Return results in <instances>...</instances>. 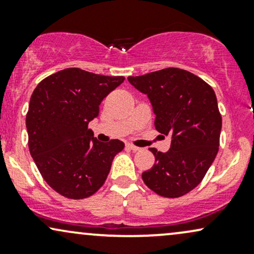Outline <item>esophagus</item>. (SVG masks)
<instances>
[{
	"label": "esophagus",
	"mask_w": 254,
	"mask_h": 254,
	"mask_svg": "<svg viewBox=\"0 0 254 254\" xmlns=\"http://www.w3.org/2000/svg\"><path fill=\"white\" fill-rule=\"evenodd\" d=\"M127 149L132 150V151H138L139 149H141V148L136 147V145H133V144H130V143H127Z\"/></svg>",
	"instance_id": "34e87169"
}]
</instances>
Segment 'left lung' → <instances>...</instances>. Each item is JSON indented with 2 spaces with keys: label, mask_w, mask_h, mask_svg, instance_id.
<instances>
[{
  "label": "left lung",
  "mask_w": 254,
  "mask_h": 254,
  "mask_svg": "<svg viewBox=\"0 0 254 254\" xmlns=\"http://www.w3.org/2000/svg\"><path fill=\"white\" fill-rule=\"evenodd\" d=\"M127 80L149 98L156 130L172 136L166 153L150 148L155 164L142 173V179L160 196L182 197L202 182L218 151L222 118L214 89L179 68Z\"/></svg>",
  "instance_id": "1"
}]
</instances>
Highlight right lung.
Listing matches in <instances>:
<instances>
[{"instance_id":"obj_1","label":"right lung","mask_w":254,"mask_h":254,"mask_svg":"<svg viewBox=\"0 0 254 254\" xmlns=\"http://www.w3.org/2000/svg\"><path fill=\"white\" fill-rule=\"evenodd\" d=\"M124 80L68 68L44 78L32 93L28 148L44 180L62 196L82 199L95 193L124 149L119 139L103 143L88 129L104 98Z\"/></svg>"}]
</instances>
